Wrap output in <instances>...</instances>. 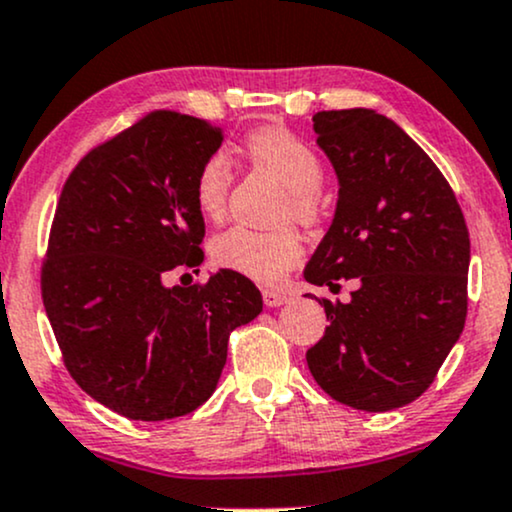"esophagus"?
I'll list each match as a JSON object with an SVG mask.
<instances>
[{"label":"esophagus","instance_id":"34e87169","mask_svg":"<svg viewBox=\"0 0 512 512\" xmlns=\"http://www.w3.org/2000/svg\"><path fill=\"white\" fill-rule=\"evenodd\" d=\"M263 304L266 306H282L290 302V294L280 292V290H263Z\"/></svg>","mask_w":512,"mask_h":512}]
</instances>
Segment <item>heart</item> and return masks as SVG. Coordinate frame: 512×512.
Returning a JSON list of instances; mask_svg holds the SVG:
<instances>
[{"instance_id":"obj_1","label":"heart","mask_w":512,"mask_h":512,"mask_svg":"<svg viewBox=\"0 0 512 512\" xmlns=\"http://www.w3.org/2000/svg\"><path fill=\"white\" fill-rule=\"evenodd\" d=\"M244 153L258 170L273 174L287 186L280 218H294L304 225H316L323 218V162L304 138L280 126H263L251 131L244 141ZM232 189V167L225 153H213L198 167L194 198L208 220H220L227 213ZM215 266L232 270L263 285L285 278L302 261L304 244L294 227L254 230L234 225L220 232L210 244Z\"/></svg>"}]
</instances>
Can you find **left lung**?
<instances>
[{
  "mask_svg": "<svg viewBox=\"0 0 512 512\" xmlns=\"http://www.w3.org/2000/svg\"><path fill=\"white\" fill-rule=\"evenodd\" d=\"M314 131L340 196L304 278L357 290L350 304L321 297L330 326L306 364L333 400L388 412L434 383L465 328L470 232L448 179L388 117L316 112Z\"/></svg>",
  "mask_w": 512,
  "mask_h": 512,
  "instance_id": "8db88e82",
  "label": "left lung"
}]
</instances>
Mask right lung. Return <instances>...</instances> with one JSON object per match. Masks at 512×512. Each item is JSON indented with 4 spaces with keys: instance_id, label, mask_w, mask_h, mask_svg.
Instances as JSON below:
<instances>
[{
    "instance_id": "1",
    "label": "right lung",
    "mask_w": 512,
    "mask_h": 512,
    "mask_svg": "<svg viewBox=\"0 0 512 512\" xmlns=\"http://www.w3.org/2000/svg\"><path fill=\"white\" fill-rule=\"evenodd\" d=\"M222 138L206 119L153 110L90 148L59 194L42 304L71 378L126 419L201 407L230 333L263 309L254 282L232 270L191 287L162 282L203 263L194 184Z\"/></svg>"
}]
</instances>
